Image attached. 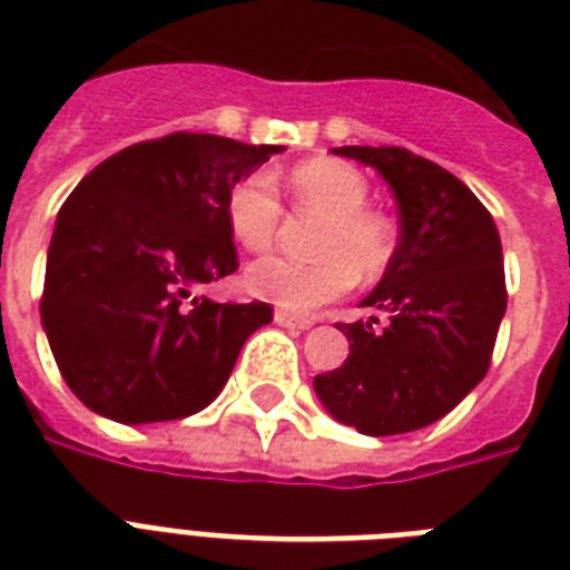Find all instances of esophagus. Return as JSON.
Returning <instances> with one entry per match:
<instances>
[{"instance_id": "34e87169", "label": "esophagus", "mask_w": 570, "mask_h": 570, "mask_svg": "<svg viewBox=\"0 0 570 570\" xmlns=\"http://www.w3.org/2000/svg\"><path fill=\"white\" fill-rule=\"evenodd\" d=\"M273 321H276L279 326H288V330H308V326H312V321L294 317V315H288V312H276V315H273Z\"/></svg>"}]
</instances>
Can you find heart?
<instances>
[{"instance_id":"1","label":"heart","mask_w":570,"mask_h":570,"mask_svg":"<svg viewBox=\"0 0 570 570\" xmlns=\"http://www.w3.org/2000/svg\"><path fill=\"white\" fill-rule=\"evenodd\" d=\"M291 196L303 214L324 219L315 240L321 262L262 258L246 267L244 288L291 315H312L360 282L381 279L395 255V225L368 205V180L351 163L317 157L291 171ZM232 235L249 253H264L279 235L282 202L271 175L255 171L225 202Z\"/></svg>"}]
</instances>
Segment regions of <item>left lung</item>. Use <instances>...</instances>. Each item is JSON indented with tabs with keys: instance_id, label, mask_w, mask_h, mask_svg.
I'll list each match as a JSON object with an SVG mask.
<instances>
[{
	"instance_id": "1",
	"label": "left lung",
	"mask_w": 570,
	"mask_h": 570,
	"mask_svg": "<svg viewBox=\"0 0 570 570\" xmlns=\"http://www.w3.org/2000/svg\"><path fill=\"white\" fill-rule=\"evenodd\" d=\"M399 205V246L363 306L377 317L342 324L351 354L315 377L326 413L360 434H407L454 410L491 365L505 315L500 232L488 207L443 166L404 151L345 145Z\"/></svg>"
}]
</instances>
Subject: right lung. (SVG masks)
<instances>
[{
    "instance_id": "add662e5",
    "label": "right lung",
    "mask_w": 570,
    "mask_h": 570,
    "mask_svg": "<svg viewBox=\"0 0 570 570\" xmlns=\"http://www.w3.org/2000/svg\"><path fill=\"white\" fill-rule=\"evenodd\" d=\"M282 145L171 134L91 169L56 216L41 324L61 377L121 425L169 422L223 392L267 303L193 291L237 271L228 193Z\"/></svg>"
}]
</instances>
